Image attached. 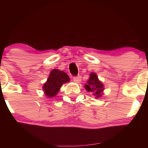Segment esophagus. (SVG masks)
Here are the masks:
<instances>
[{"label":"esophagus","mask_w":148,"mask_h":148,"mask_svg":"<svg viewBox=\"0 0 148 148\" xmlns=\"http://www.w3.org/2000/svg\"><path fill=\"white\" fill-rule=\"evenodd\" d=\"M73 80H74V81L75 83H79V82H81V76H76V77H74Z\"/></svg>","instance_id":"34e87169"}]
</instances>
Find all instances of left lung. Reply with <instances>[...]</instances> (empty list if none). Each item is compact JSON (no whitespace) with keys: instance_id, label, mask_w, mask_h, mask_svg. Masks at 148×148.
I'll return each instance as SVG.
<instances>
[{"instance_id":"left-lung-1","label":"left lung","mask_w":148,"mask_h":148,"mask_svg":"<svg viewBox=\"0 0 148 148\" xmlns=\"http://www.w3.org/2000/svg\"><path fill=\"white\" fill-rule=\"evenodd\" d=\"M85 88L88 92L92 93L95 98H99L103 95L104 86L98 79V76L95 72L90 74V77L87 81V84L84 86Z\"/></svg>"}]
</instances>
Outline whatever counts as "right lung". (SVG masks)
Listing matches in <instances>:
<instances>
[{
    "label": "right lung",
    "instance_id": "right-lung-1",
    "mask_svg": "<svg viewBox=\"0 0 148 148\" xmlns=\"http://www.w3.org/2000/svg\"><path fill=\"white\" fill-rule=\"evenodd\" d=\"M69 81L70 79L65 72L53 69L51 71L47 81L42 86L45 95L49 98L54 97L57 95L62 85L69 82Z\"/></svg>",
    "mask_w": 148,
    "mask_h": 148
}]
</instances>
